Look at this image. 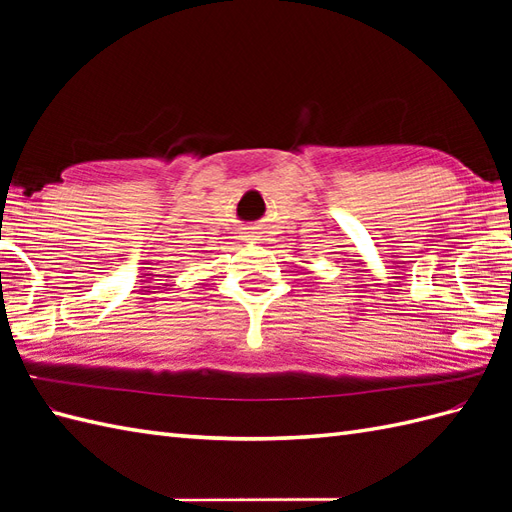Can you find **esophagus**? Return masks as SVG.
<instances>
[{"label":"esophagus","mask_w":512,"mask_h":512,"mask_svg":"<svg viewBox=\"0 0 512 512\" xmlns=\"http://www.w3.org/2000/svg\"><path fill=\"white\" fill-rule=\"evenodd\" d=\"M248 237H250V235H248Z\"/></svg>","instance_id":"esophagus-1"}]
</instances>
